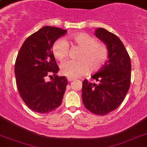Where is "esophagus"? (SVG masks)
Wrapping results in <instances>:
<instances>
[{"mask_svg":"<svg viewBox=\"0 0 147 147\" xmlns=\"http://www.w3.org/2000/svg\"><path fill=\"white\" fill-rule=\"evenodd\" d=\"M67 80H68L69 82H72V81H74V80H75V79H74V78H69V77H67Z\"/></svg>","mask_w":147,"mask_h":147,"instance_id":"obj_1","label":"esophagus"}]
</instances>
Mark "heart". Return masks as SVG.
I'll use <instances>...</instances> for the list:
<instances>
[{"label": "heart", "instance_id": "obj_1", "mask_svg": "<svg viewBox=\"0 0 147 147\" xmlns=\"http://www.w3.org/2000/svg\"><path fill=\"white\" fill-rule=\"evenodd\" d=\"M72 44L81 48L77 61L70 60L61 65L62 75L69 78H77L91 71H97L105 63L108 51L105 45L96 42L93 37L86 33H77L68 38ZM52 52L57 61H63L68 55L69 45L65 40L58 39L52 46Z\"/></svg>", "mask_w": 147, "mask_h": 147}]
</instances>
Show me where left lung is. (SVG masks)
<instances>
[{
  "instance_id": "1",
  "label": "left lung",
  "mask_w": 147,
  "mask_h": 147,
  "mask_svg": "<svg viewBox=\"0 0 147 147\" xmlns=\"http://www.w3.org/2000/svg\"><path fill=\"white\" fill-rule=\"evenodd\" d=\"M95 35L108 51V61L92 76L98 84L82 82V102L90 112L105 115L117 109L126 96L130 84L131 62L118 37L103 28H96Z\"/></svg>"
}]
</instances>
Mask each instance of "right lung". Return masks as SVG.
<instances>
[{
	"instance_id": "obj_1",
	"label": "right lung",
	"mask_w": 147,
	"mask_h": 147,
	"mask_svg": "<svg viewBox=\"0 0 147 147\" xmlns=\"http://www.w3.org/2000/svg\"><path fill=\"white\" fill-rule=\"evenodd\" d=\"M67 30L44 26L28 37L19 51L14 65L17 86L25 104L40 114L53 112L61 105L67 80L59 77V67L52 46ZM55 76L51 82L47 76Z\"/></svg>"
}]
</instances>
